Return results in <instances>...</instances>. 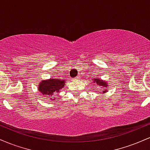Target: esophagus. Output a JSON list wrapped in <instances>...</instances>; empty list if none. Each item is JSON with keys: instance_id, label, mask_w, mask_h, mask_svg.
Listing matches in <instances>:
<instances>
[{"instance_id": "obj_1", "label": "esophagus", "mask_w": 150, "mask_h": 150, "mask_svg": "<svg viewBox=\"0 0 150 150\" xmlns=\"http://www.w3.org/2000/svg\"><path fill=\"white\" fill-rule=\"evenodd\" d=\"M74 79H75V80H80V76H77L76 77H75V78H74Z\"/></svg>"}]
</instances>
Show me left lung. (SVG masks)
<instances>
[{"label":"left lung","mask_w":150,"mask_h":150,"mask_svg":"<svg viewBox=\"0 0 150 150\" xmlns=\"http://www.w3.org/2000/svg\"><path fill=\"white\" fill-rule=\"evenodd\" d=\"M94 82H95L97 85H99V86H100V87H103V88H104L103 89H104V90H105V88L107 87V85H106L107 83H106L105 81L101 80H100V79H94ZM106 90H107V89H106ZM106 91H104L103 92H106Z\"/></svg>","instance_id":"1"}]
</instances>
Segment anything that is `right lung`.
<instances>
[{
    "instance_id": "obj_1",
    "label": "right lung",
    "mask_w": 150,
    "mask_h": 150,
    "mask_svg": "<svg viewBox=\"0 0 150 150\" xmlns=\"http://www.w3.org/2000/svg\"><path fill=\"white\" fill-rule=\"evenodd\" d=\"M64 84L65 80H61L59 78H51L48 80H44L39 84V91L43 95L53 97L64 87Z\"/></svg>"
}]
</instances>
